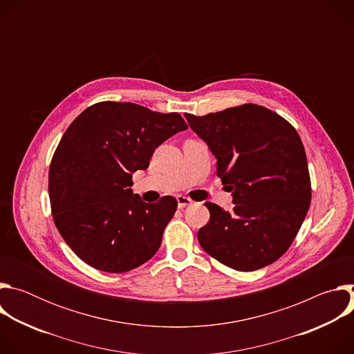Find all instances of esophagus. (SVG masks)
<instances>
[{
	"label": "esophagus",
	"mask_w": 354,
	"mask_h": 354,
	"mask_svg": "<svg viewBox=\"0 0 354 354\" xmlns=\"http://www.w3.org/2000/svg\"><path fill=\"white\" fill-rule=\"evenodd\" d=\"M176 200H178L179 209H185V207H187V206L192 205V200H190L189 197H185V196H178Z\"/></svg>",
	"instance_id": "obj_1"
}]
</instances>
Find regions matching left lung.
Instances as JSON below:
<instances>
[{
	"label": "left lung",
	"instance_id": "1",
	"mask_svg": "<svg viewBox=\"0 0 354 354\" xmlns=\"http://www.w3.org/2000/svg\"><path fill=\"white\" fill-rule=\"evenodd\" d=\"M217 158V175L232 190L234 209L207 201L198 243L223 265L252 272L276 262L298 234L311 205L304 145L295 129L254 104L206 116L185 113Z\"/></svg>",
	"mask_w": 354,
	"mask_h": 354
}]
</instances>
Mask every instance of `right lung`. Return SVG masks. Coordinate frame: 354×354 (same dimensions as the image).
I'll use <instances>...</instances> for the list:
<instances>
[{"label": "right lung", "mask_w": 354, "mask_h": 354, "mask_svg": "<svg viewBox=\"0 0 354 354\" xmlns=\"http://www.w3.org/2000/svg\"><path fill=\"white\" fill-rule=\"evenodd\" d=\"M183 118L130 102L86 108L62 137L48 169L55 224L74 254L108 273H124L158 250L178 201L144 203L133 172L147 169L156 148L186 130Z\"/></svg>", "instance_id": "obj_1"}]
</instances>
